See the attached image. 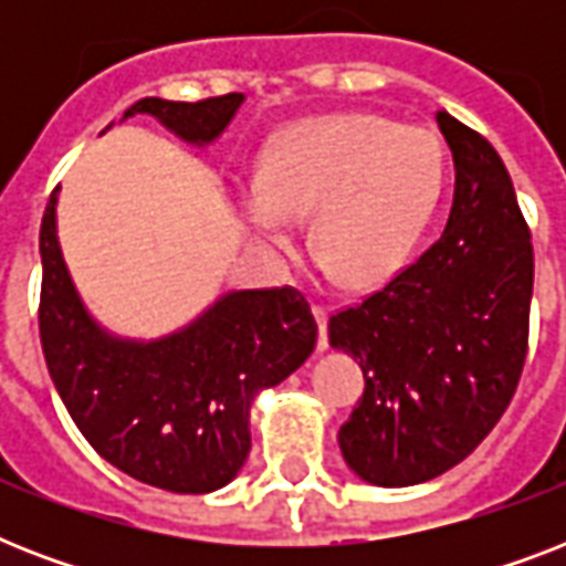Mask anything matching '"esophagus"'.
Listing matches in <instances>:
<instances>
[{
  "mask_svg": "<svg viewBox=\"0 0 566 566\" xmlns=\"http://www.w3.org/2000/svg\"><path fill=\"white\" fill-rule=\"evenodd\" d=\"M328 314H332V311H328L326 305H314V317H317V328H319V337H317L319 349H328Z\"/></svg>",
  "mask_w": 566,
  "mask_h": 566,
  "instance_id": "1",
  "label": "esophagus"
}]
</instances>
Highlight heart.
Masks as SVG:
<instances>
[{
  "label": "heart",
  "mask_w": 566,
  "mask_h": 566,
  "mask_svg": "<svg viewBox=\"0 0 566 566\" xmlns=\"http://www.w3.org/2000/svg\"><path fill=\"white\" fill-rule=\"evenodd\" d=\"M440 190L443 149L429 128L349 111L282 128L240 208L275 247L291 243L293 222L311 213V247L326 275L370 291L408 264Z\"/></svg>",
  "instance_id": "1"
}]
</instances>
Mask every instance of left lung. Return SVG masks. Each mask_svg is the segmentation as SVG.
Masks as SVG:
<instances>
[{"instance_id": "1", "label": "left lung", "mask_w": 566, "mask_h": 566, "mask_svg": "<svg viewBox=\"0 0 566 566\" xmlns=\"http://www.w3.org/2000/svg\"><path fill=\"white\" fill-rule=\"evenodd\" d=\"M455 161L443 234L381 291L328 319L335 349L358 358L364 396L340 426L349 470L408 488L464 461L509 408L528 353L532 234L505 164L447 111Z\"/></svg>"}]
</instances>
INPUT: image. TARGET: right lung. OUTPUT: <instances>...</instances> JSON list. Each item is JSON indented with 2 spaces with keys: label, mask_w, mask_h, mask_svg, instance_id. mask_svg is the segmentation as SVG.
Segmentation results:
<instances>
[{
  "label": "right lung",
  "mask_w": 566,
  "mask_h": 566,
  "mask_svg": "<svg viewBox=\"0 0 566 566\" xmlns=\"http://www.w3.org/2000/svg\"><path fill=\"white\" fill-rule=\"evenodd\" d=\"M243 93L199 102L146 96L149 114L188 144H211ZM57 188L40 226V344L57 396L108 464L172 493H211L247 461L249 405L258 390L300 370L317 323L296 287L231 291L188 328L161 340H123L96 326L57 247Z\"/></svg>",
  "instance_id": "add662e5"
}]
</instances>
